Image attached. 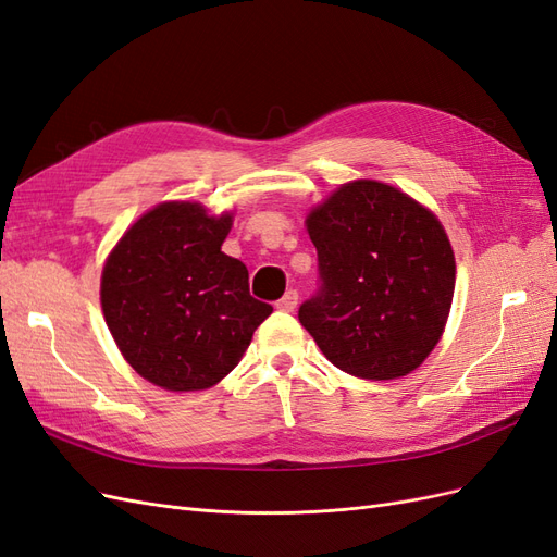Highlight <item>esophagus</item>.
<instances>
[{
	"label": "esophagus",
	"mask_w": 557,
	"mask_h": 557,
	"mask_svg": "<svg viewBox=\"0 0 557 557\" xmlns=\"http://www.w3.org/2000/svg\"><path fill=\"white\" fill-rule=\"evenodd\" d=\"M297 301H299L297 290H288V293H285V295L276 301V309H278V311H285V313H290V311L297 309Z\"/></svg>",
	"instance_id": "1"
}]
</instances>
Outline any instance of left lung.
Returning <instances> with one entry per match:
<instances>
[{"mask_svg":"<svg viewBox=\"0 0 557 557\" xmlns=\"http://www.w3.org/2000/svg\"><path fill=\"white\" fill-rule=\"evenodd\" d=\"M318 250V290L299 323L342 372L407 376L440 342L455 290L442 223L379 181L342 185L307 218Z\"/></svg>","mask_w":557,"mask_h":557,"instance_id":"8db88e82","label":"left lung"}]
</instances>
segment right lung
<instances>
[{
	"label": "right lung",
	"instance_id": "right-lung-1",
	"mask_svg": "<svg viewBox=\"0 0 557 557\" xmlns=\"http://www.w3.org/2000/svg\"><path fill=\"white\" fill-rule=\"evenodd\" d=\"M232 215L164 201L141 215L104 264L102 309L134 372L164 391H205L239 364L272 305L221 250Z\"/></svg>",
	"mask_w": 557,
	"mask_h": 557
}]
</instances>
